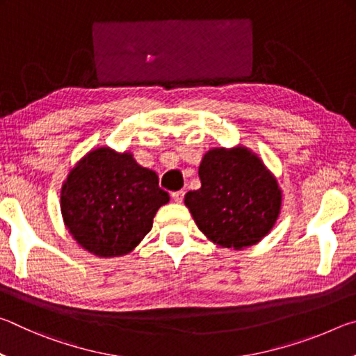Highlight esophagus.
<instances>
[{
  "mask_svg": "<svg viewBox=\"0 0 356 356\" xmlns=\"http://www.w3.org/2000/svg\"><path fill=\"white\" fill-rule=\"evenodd\" d=\"M184 196H185V191H176V193H172V195H171L172 201L177 202V204H180V202L184 201Z\"/></svg>",
  "mask_w": 356,
  "mask_h": 356,
  "instance_id": "1",
  "label": "esophagus"
}]
</instances>
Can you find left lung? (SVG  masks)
Instances as JSON below:
<instances>
[{"label":"left lung","mask_w":356,"mask_h":356,"mask_svg":"<svg viewBox=\"0 0 356 356\" xmlns=\"http://www.w3.org/2000/svg\"><path fill=\"white\" fill-rule=\"evenodd\" d=\"M201 188L185 206L210 242L245 250L268 236L281 213L282 191L261 156L242 146L212 147L200 165Z\"/></svg>","instance_id":"obj_1"}]
</instances>
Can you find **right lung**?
Listing matches in <instances>:
<instances>
[{"label": "right lung", "instance_id": "obj_1", "mask_svg": "<svg viewBox=\"0 0 356 356\" xmlns=\"http://www.w3.org/2000/svg\"><path fill=\"white\" fill-rule=\"evenodd\" d=\"M170 202L155 171L134 154L94 147L76 161L61 188L64 226L75 242L97 257L134 251L152 229L154 216Z\"/></svg>", "mask_w": 356, "mask_h": 356}]
</instances>
